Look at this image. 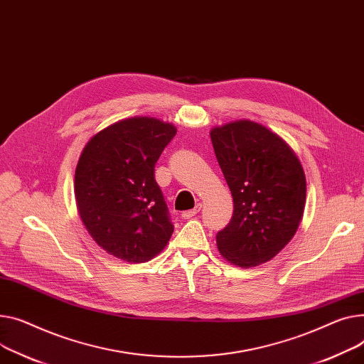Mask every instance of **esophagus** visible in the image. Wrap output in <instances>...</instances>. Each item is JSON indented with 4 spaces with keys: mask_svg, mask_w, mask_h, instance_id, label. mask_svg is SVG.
I'll return each mask as SVG.
<instances>
[{
    "mask_svg": "<svg viewBox=\"0 0 364 364\" xmlns=\"http://www.w3.org/2000/svg\"><path fill=\"white\" fill-rule=\"evenodd\" d=\"M200 209H202V205H200V203H198V205H196L195 208H193V209H190V210H184V212L181 213V216L184 218V220H188V218L198 215V213L200 212Z\"/></svg>",
    "mask_w": 364,
    "mask_h": 364,
    "instance_id": "esophagus-1",
    "label": "esophagus"
}]
</instances>
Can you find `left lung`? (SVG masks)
Segmentation results:
<instances>
[{"instance_id": "1", "label": "left lung", "mask_w": 364, "mask_h": 364, "mask_svg": "<svg viewBox=\"0 0 364 364\" xmlns=\"http://www.w3.org/2000/svg\"><path fill=\"white\" fill-rule=\"evenodd\" d=\"M213 151L231 190L234 212L216 234L218 250L249 268L271 260L291 240L306 205V177L294 152L253 121L210 132Z\"/></svg>"}]
</instances>
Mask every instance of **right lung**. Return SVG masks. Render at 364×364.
Listing matches in <instances>:
<instances>
[{
    "label": "right lung",
    "instance_id": "right-lung-1",
    "mask_svg": "<svg viewBox=\"0 0 364 364\" xmlns=\"http://www.w3.org/2000/svg\"><path fill=\"white\" fill-rule=\"evenodd\" d=\"M177 130L151 117L104 129L85 146L75 177L76 200L89 234L130 263L156 256L174 232L155 165Z\"/></svg>",
    "mask_w": 364,
    "mask_h": 364
}]
</instances>
